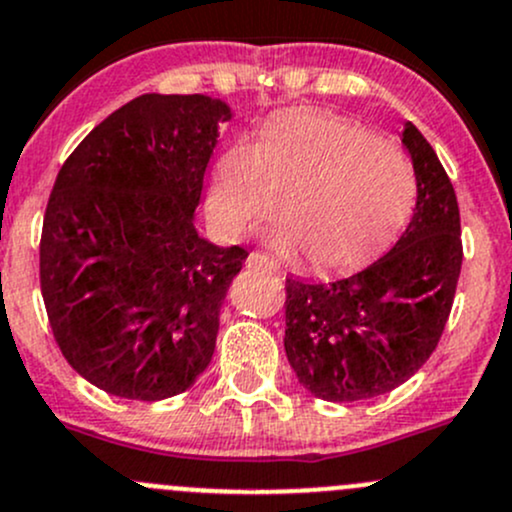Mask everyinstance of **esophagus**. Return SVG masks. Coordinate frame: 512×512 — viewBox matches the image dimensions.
Listing matches in <instances>:
<instances>
[{
	"label": "esophagus",
	"mask_w": 512,
	"mask_h": 512,
	"mask_svg": "<svg viewBox=\"0 0 512 512\" xmlns=\"http://www.w3.org/2000/svg\"><path fill=\"white\" fill-rule=\"evenodd\" d=\"M247 267L274 272V270H277V262L270 260V257H267V255H262V252H250V255H247Z\"/></svg>",
	"instance_id": "obj_1"
}]
</instances>
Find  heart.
<instances>
[{"instance_id":"obj_1","label":"heart","mask_w":512,"mask_h":512,"mask_svg":"<svg viewBox=\"0 0 512 512\" xmlns=\"http://www.w3.org/2000/svg\"><path fill=\"white\" fill-rule=\"evenodd\" d=\"M270 245L304 252L316 270H348L383 247L410 215L414 174L397 144L326 112L279 117L255 147L218 159L208 218L228 238L272 218Z\"/></svg>"}]
</instances>
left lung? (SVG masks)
Instances as JSON below:
<instances>
[{"label":"left lung","mask_w":512,"mask_h":512,"mask_svg":"<svg viewBox=\"0 0 512 512\" xmlns=\"http://www.w3.org/2000/svg\"><path fill=\"white\" fill-rule=\"evenodd\" d=\"M417 179L414 215L387 255L326 284L287 279L284 351L299 383L328 402L385 395L437 348L464 245L454 186L412 122L402 132Z\"/></svg>","instance_id":"8db88e82"}]
</instances>
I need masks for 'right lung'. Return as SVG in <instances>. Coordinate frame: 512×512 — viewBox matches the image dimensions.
Masks as SVG:
<instances>
[{
    "mask_svg": "<svg viewBox=\"0 0 512 512\" xmlns=\"http://www.w3.org/2000/svg\"><path fill=\"white\" fill-rule=\"evenodd\" d=\"M208 95H139L61 166L43 215L48 324L78 375L127 400H164L208 368L220 306L247 250L193 228L218 122Z\"/></svg>",
    "mask_w": 512,
    "mask_h": 512,
    "instance_id": "1",
    "label": "right lung"
}]
</instances>
